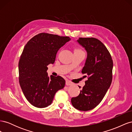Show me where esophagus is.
<instances>
[{
    "instance_id": "34e87169",
    "label": "esophagus",
    "mask_w": 132,
    "mask_h": 132,
    "mask_svg": "<svg viewBox=\"0 0 132 132\" xmlns=\"http://www.w3.org/2000/svg\"><path fill=\"white\" fill-rule=\"evenodd\" d=\"M72 85V82H71L70 81H69V80H66V85L69 86V85Z\"/></svg>"
}]
</instances>
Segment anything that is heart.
Returning <instances> with one entry per match:
<instances>
[{"label": "heart", "instance_id": "heart-1", "mask_svg": "<svg viewBox=\"0 0 132 132\" xmlns=\"http://www.w3.org/2000/svg\"><path fill=\"white\" fill-rule=\"evenodd\" d=\"M74 53H84L83 51L80 48H75L74 50Z\"/></svg>", "mask_w": 132, "mask_h": 132}]
</instances>
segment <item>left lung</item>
Here are the masks:
<instances>
[{
	"label": "left lung",
	"mask_w": 132,
	"mask_h": 132,
	"mask_svg": "<svg viewBox=\"0 0 132 132\" xmlns=\"http://www.w3.org/2000/svg\"><path fill=\"white\" fill-rule=\"evenodd\" d=\"M87 56L81 73L87 77L85 85L71 102L76 109L87 111L96 107L104 97L112 80L113 61L106 46L98 39L79 38Z\"/></svg>",
	"instance_id": "obj_1"
}]
</instances>
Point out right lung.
<instances>
[{"label": "right lung", "mask_w": 132, "mask_h": 132, "mask_svg": "<svg viewBox=\"0 0 132 132\" xmlns=\"http://www.w3.org/2000/svg\"><path fill=\"white\" fill-rule=\"evenodd\" d=\"M70 39L67 36L41 33L27 42L19 62V79L25 97L32 105L44 108L50 105L54 95L65 81L47 72V65L55 62L59 49Z\"/></svg>", "instance_id": "right-lung-1"}]
</instances>
